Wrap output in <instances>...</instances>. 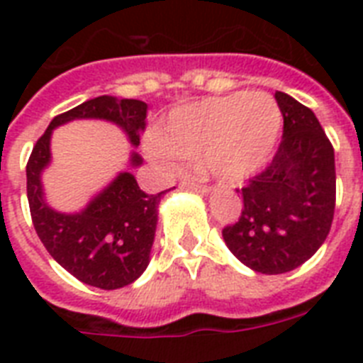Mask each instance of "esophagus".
Instances as JSON below:
<instances>
[{
	"mask_svg": "<svg viewBox=\"0 0 363 363\" xmlns=\"http://www.w3.org/2000/svg\"><path fill=\"white\" fill-rule=\"evenodd\" d=\"M181 188L182 190H192V192L209 194V188L203 186V184H198V182H194V181H182Z\"/></svg>",
	"mask_w": 363,
	"mask_h": 363,
	"instance_id": "obj_1",
	"label": "esophagus"
}]
</instances>
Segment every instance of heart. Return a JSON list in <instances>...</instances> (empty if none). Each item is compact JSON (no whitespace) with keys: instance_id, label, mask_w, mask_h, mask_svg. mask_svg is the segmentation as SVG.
I'll return each mask as SVG.
<instances>
[{"instance_id":"obj_1","label":"heart","mask_w":363,"mask_h":363,"mask_svg":"<svg viewBox=\"0 0 363 363\" xmlns=\"http://www.w3.org/2000/svg\"><path fill=\"white\" fill-rule=\"evenodd\" d=\"M282 113L271 96L235 92L173 111L147 141L148 156L175 171L179 158H198L222 182H242L262 171L275 152Z\"/></svg>"}]
</instances>
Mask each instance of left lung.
<instances>
[{
    "mask_svg": "<svg viewBox=\"0 0 363 363\" xmlns=\"http://www.w3.org/2000/svg\"><path fill=\"white\" fill-rule=\"evenodd\" d=\"M284 118L271 164L241 190L239 220L222 230L233 256L264 275L305 264L326 241L335 211V158L315 113L275 94Z\"/></svg>",
    "mask_w": 363,
    "mask_h": 363,
    "instance_id": "left-lung-1",
    "label": "left lung"
}]
</instances>
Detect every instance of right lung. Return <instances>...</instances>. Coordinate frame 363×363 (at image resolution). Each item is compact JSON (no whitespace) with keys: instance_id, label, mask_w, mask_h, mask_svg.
Returning <instances> with one entry per match:
<instances>
[{"instance_id":"right-lung-1","label":"right lung","mask_w":363,"mask_h":363,"mask_svg":"<svg viewBox=\"0 0 363 363\" xmlns=\"http://www.w3.org/2000/svg\"><path fill=\"white\" fill-rule=\"evenodd\" d=\"M147 104L139 99L99 96L54 116L39 137L26 165L28 203L37 235L65 271L101 290H116L137 281L150 262V248L158 224L160 194H145L135 177L124 171L79 213H60L45 201L41 173L50 164L54 128L79 118H98L122 128L133 147L147 125ZM133 167L143 158L133 150Z\"/></svg>"}]
</instances>
